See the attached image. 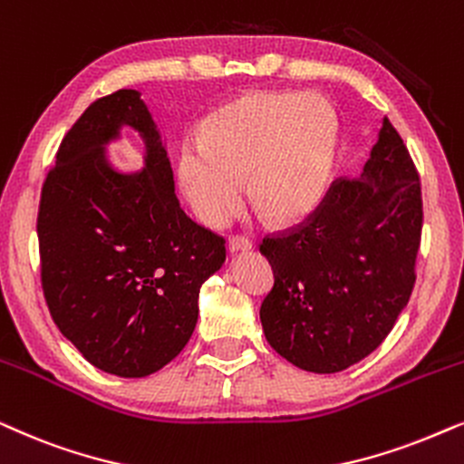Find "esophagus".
<instances>
[{
  "instance_id": "obj_1",
  "label": "esophagus",
  "mask_w": 464,
  "mask_h": 464,
  "mask_svg": "<svg viewBox=\"0 0 464 464\" xmlns=\"http://www.w3.org/2000/svg\"><path fill=\"white\" fill-rule=\"evenodd\" d=\"M251 240L245 238V237H232L230 243H227V249H230V254H238V251H251Z\"/></svg>"
}]
</instances>
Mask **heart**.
Returning a JSON list of instances; mask_svg holds the SVG:
<instances>
[{
  "instance_id": "b5f03b06",
  "label": "heart",
  "mask_w": 464,
  "mask_h": 464,
  "mask_svg": "<svg viewBox=\"0 0 464 464\" xmlns=\"http://www.w3.org/2000/svg\"><path fill=\"white\" fill-rule=\"evenodd\" d=\"M339 144V117L317 95L254 92L226 102L179 153V183L202 224L221 226L243 204L276 226L303 221L326 196Z\"/></svg>"
}]
</instances>
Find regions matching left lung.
Masks as SVG:
<instances>
[{
    "label": "left lung",
    "instance_id": "obj_1",
    "mask_svg": "<svg viewBox=\"0 0 464 464\" xmlns=\"http://www.w3.org/2000/svg\"><path fill=\"white\" fill-rule=\"evenodd\" d=\"M420 177L383 117L356 180H334L304 226L260 245L275 273L260 320L298 369L339 372L382 345L416 284Z\"/></svg>",
    "mask_w": 464,
    "mask_h": 464
}]
</instances>
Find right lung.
<instances>
[{
  "mask_svg": "<svg viewBox=\"0 0 464 464\" xmlns=\"http://www.w3.org/2000/svg\"><path fill=\"white\" fill-rule=\"evenodd\" d=\"M123 127L143 168L105 158ZM42 290L57 328L95 369L147 377L188 345L198 296L226 262L224 238L174 194L166 144L136 89L95 100L59 144L40 196Z\"/></svg>",
  "mask_w": 464,
  "mask_h": 464,
  "instance_id": "obj_1",
  "label": "right lung"
}]
</instances>
